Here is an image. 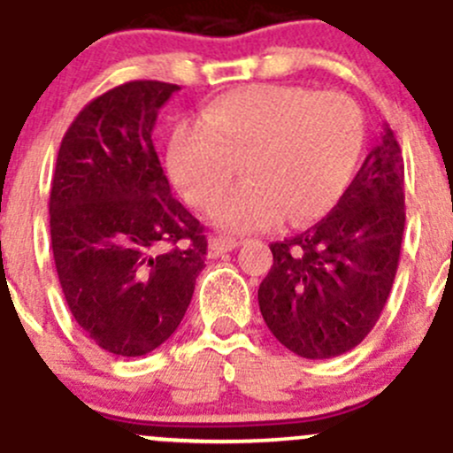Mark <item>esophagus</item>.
Listing matches in <instances>:
<instances>
[{
  "mask_svg": "<svg viewBox=\"0 0 453 453\" xmlns=\"http://www.w3.org/2000/svg\"><path fill=\"white\" fill-rule=\"evenodd\" d=\"M236 248H239V241L232 239V236H212L208 243V256L210 258H219V256L232 252Z\"/></svg>",
  "mask_w": 453,
  "mask_h": 453,
  "instance_id": "1",
  "label": "esophagus"
}]
</instances>
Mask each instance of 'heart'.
Returning a JSON list of instances; mask_svg holds the SVG:
<instances>
[{
  "label": "heart",
  "instance_id": "heart-1",
  "mask_svg": "<svg viewBox=\"0 0 453 453\" xmlns=\"http://www.w3.org/2000/svg\"><path fill=\"white\" fill-rule=\"evenodd\" d=\"M362 144L364 118L349 96L250 85L212 100L199 127L177 129L166 166L181 197L208 212L239 165L246 184L220 198L214 223L245 234L285 217L291 226L324 217L350 184Z\"/></svg>",
  "mask_w": 453,
  "mask_h": 453
}]
</instances>
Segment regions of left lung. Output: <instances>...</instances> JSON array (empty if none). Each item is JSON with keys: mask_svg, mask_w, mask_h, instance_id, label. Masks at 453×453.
<instances>
[{"mask_svg": "<svg viewBox=\"0 0 453 453\" xmlns=\"http://www.w3.org/2000/svg\"><path fill=\"white\" fill-rule=\"evenodd\" d=\"M403 201V157L383 125L335 208L303 234L272 243L258 307L285 349L331 359L372 331L399 267Z\"/></svg>", "mask_w": 453, "mask_h": 453, "instance_id": "1", "label": "left lung"}]
</instances>
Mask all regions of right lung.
Segmentation results:
<instances>
[{
  "label": "right lung",
  "instance_id": "add662e5",
  "mask_svg": "<svg viewBox=\"0 0 453 453\" xmlns=\"http://www.w3.org/2000/svg\"><path fill=\"white\" fill-rule=\"evenodd\" d=\"M177 85L131 81L91 100L61 142L50 190L58 282L76 324L120 357L180 326L208 241L171 195L153 129Z\"/></svg>",
  "mask_w": 453,
  "mask_h": 453
}]
</instances>
